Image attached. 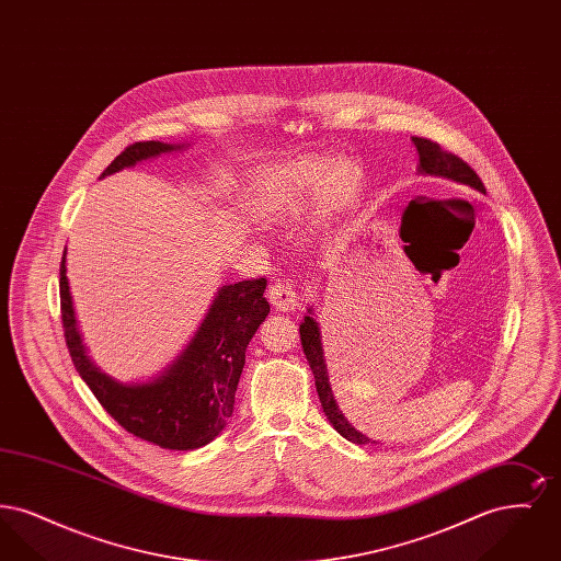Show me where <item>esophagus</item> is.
Wrapping results in <instances>:
<instances>
[{"label":"esophagus","instance_id":"1","mask_svg":"<svg viewBox=\"0 0 561 561\" xmlns=\"http://www.w3.org/2000/svg\"><path fill=\"white\" fill-rule=\"evenodd\" d=\"M268 300L279 311H294L298 307V293L288 279L271 282L267 290Z\"/></svg>","mask_w":561,"mask_h":561}]
</instances>
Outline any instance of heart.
Returning a JSON list of instances; mask_svg holds the SVG:
<instances>
[{
  "mask_svg": "<svg viewBox=\"0 0 561 561\" xmlns=\"http://www.w3.org/2000/svg\"><path fill=\"white\" fill-rule=\"evenodd\" d=\"M355 179V168L347 160L328 163L325 160L282 161L261 172L250 191V210L268 220H282L302 208L309 195L321 185L323 199H336Z\"/></svg>",
  "mask_w": 561,
  "mask_h": 561,
  "instance_id": "b5f03b06",
  "label": "heart"
}]
</instances>
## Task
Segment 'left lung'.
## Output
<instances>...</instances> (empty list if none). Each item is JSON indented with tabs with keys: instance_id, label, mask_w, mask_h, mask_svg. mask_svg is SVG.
Returning a JSON list of instances; mask_svg holds the SVG:
<instances>
[{
	"instance_id": "1",
	"label": "left lung",
	"mask_w": 561,
	"mask_h": 561,
	"mask_svg": "<svg viewBox=\"0 0 561 561\" xmlns=\"http://www.w3.org/2000/svg\"><path fill=\"white\" fill-rule=\"evenodd\" d=\"M412 140H414V145L419 149V160H421L419 170L421 172L431 174V176H442V179H448V181H454L458 185H465V187L476 188L480 193H485V187H483L480 176L476 174V170L467 161L460 160L458 156H454L450 151H444L439 142H433L428 138L412 136ZM300 345H302V351L307 355L309 368H311V373L316 376V389H318L321 408H323L328 421L348 442H353V444H370L373 439H368L366 435H362L359 431H355V428L348 425L347 419L343 416V412L339 410V405L334 401L332 389H330V380H328L325 362H323L320 328H318V321L313 320L311 316H307L305 321L300 323Z\"/></svg>"
}]
</instances>
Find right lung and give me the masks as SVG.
<instances>
[{
  "label": "right lung",
  "instance_id": "obj_1",
  "mask_svg": "<svg viewBox=\"0 0 561 561\" xmlns=\"http://www.w3.org/2000/svg\"><path fill=\"white\" fill-rule=\"evenodd\" d=\"M160 140H140L108 163L103 176L172 151ZM60 263V320L73 366L108 414L145 442L168 450H195L210 444L233 414L245 347L267 318L265 277L222 286L199 332L181 359L153 382L119 385L88 359L76 328L69 284Z\"/></svg>",
  "mask_w": 561,
  "mask_h": 561
}]
</instances>
